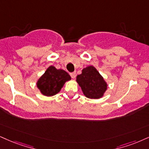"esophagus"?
I'll list each match as a JSON object with an SVG mask.
<instances>
[{
	"instance_id": "1",
	"label": "esophagus",
	"mask_w": 149,
	"mask_h": 149,
	"mask_svg": "<svg viewBox=\"0 0 149 149\" xmlns=\"http://www.w3.org/2000/svg\"><path fill=\"white\" fill-rule=\"evenodd\" d=\"M70 76H71V77L72 78V79H75V77H76V76H77L76 72H72V73H70Z\"/></svg>"
}]
</instances>
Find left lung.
Wrapping results in <instances>:
<instances>
[{"label": "left lung", "mask_w": 149, "mask_h": 149, "mask_svg": "<svg viewBox=\"0 0 149 149\" xmlns=\"http://www.w3.org/2000/svg\"><path fill=\"white\" fill-rule=\"evenodd\" d=\"M76 81L86 97L98 100L104 96L108 88V84L94 66L89 65L77 76Z\"/></svg>", "instance_id": "obj_1"}]
</instances>
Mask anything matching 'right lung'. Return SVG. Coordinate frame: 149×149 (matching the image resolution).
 <instances>
[{
    "mask_svg": "<svg viewBox=\"0 0 149 149\" xmlns=\"http://www.w3.org/2000/svg\"><path fill=\"white\" fill-rule=\"evenodd\" d=\"M71 80L68 73L63 70H57L54 66L47 68L44 74L38 79L36 86L44 96H54L60 92L65 82Z\"/></svg>",
    "mask_w": 149,
    "mask_h": 149,
    "instance_id": "obj_1",
    "label": "right lung"
}]
</instances>
